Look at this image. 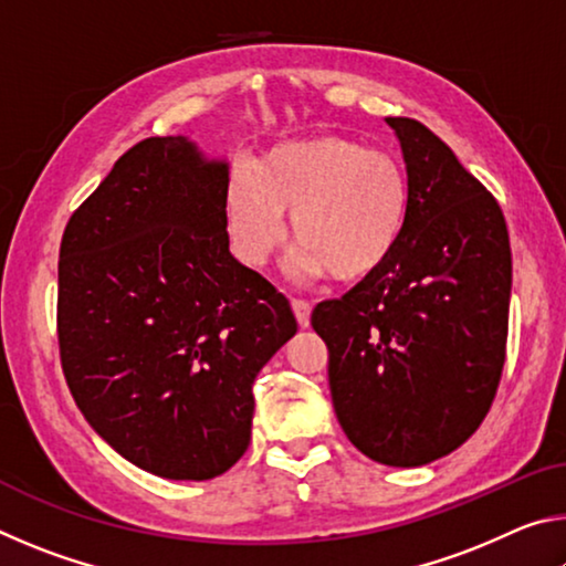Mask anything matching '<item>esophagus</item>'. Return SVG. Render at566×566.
<instances>
[{
    "instance_id": "obj_1",
    "label": "esophagus",
    "mask_w": 566,
    "mask_h": 566,
    "mask_svg": "<svg viewBox=\"0 0 566 566\" xmlns=\"http://www.w3.org/2000/svg\"><path fill=\"white\" fill-rule=\"evenodd\" d=\"M292 310H294L296 322H300V327H310V317H312V306H310V302L292 300Z\"/></svg>"
}]
</instances>
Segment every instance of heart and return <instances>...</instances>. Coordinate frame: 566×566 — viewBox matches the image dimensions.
I'll use <instances>...</instances> for the list:
<instances>
[{
  "label": "heart",
  "instance_id": "obj_1",
  "mask_svg": "<svg viewBox=\"0 0 566 566\" xmlns=\"http://www.w3.org/2000/svg\"><path fill=\"white\" fill-rule=\"evenodd\" d=\"M284 214L296 274L361 282L405 239L411 185L395 157L361 142L334 134L284 142L260 159L256 175L237 169L227 185V234L247 266L262 270L282 247Z\"/></svg>",
  "mask_w": 566,
  "mask_h": 566
}]
</instances>
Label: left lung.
<instances>
[{
    "instance_id": "obj_1",
    "label": "left lung",
    "mask_w": 566,
    "mask_h": 566,
    "mask_svg": "<svg viewBox=\"0 0 566 566\" xmlns=\"http://www.w3.org/2000/svg\"><path fill=\"white\" fill-rule=\"evenodd\" d=\"M411 185L381 270L314 306L337 419L361 454L421 467L462 447L500 387L512 249L496 199L424 124L389 117Z\"/></svg>"
}]
</instances>
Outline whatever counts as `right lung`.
<instances>
[{"mask_svg":"<svg viewBox=\"0 0 566 566\" xmlns=\"http://www.w3.org/2000/svg\"><path fill=\"white\" fill-rule=\"evenodd\" d=\"M229 167L189 137L134 145L60 247L62 369L114 452L165 479L224 474L252 437L260 369L290 302L229 252Z\"/></svg>","mask_w":566,"mask_h":566,"instance_id":"1","label":"right lung"}]
</instances>
